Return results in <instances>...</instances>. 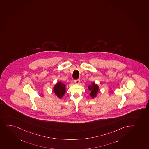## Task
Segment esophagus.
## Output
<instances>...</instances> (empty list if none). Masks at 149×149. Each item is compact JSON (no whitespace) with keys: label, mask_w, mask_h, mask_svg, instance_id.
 I'll use <instances>...</instances> for the list:
<instances>
[{"label":"esophagus","mask_w":149,"mask_h":149,"mask_svg":"<svg viewBox=\"0 0 149 149\" xmlns=\"http://www.w3.org/2000/svg\"><path fill=\"white\" fill-rule=\"evenodd\" d=\"M74 83L76 84H79V83H80V80L79 79H78V80H76L74 81Z\"/></svg>","instance_id":"1"}]
</instances>
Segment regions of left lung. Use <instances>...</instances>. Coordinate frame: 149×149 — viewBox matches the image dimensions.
<instances>
[{
	"label": "left lung",
	"instance_id": "1",
	"mask_svg": "<svg viewBox=\"0 0 149 149\" xmlns=\"http://www.w3.org/2000/svg\"><path fill=\"white\" fill-rule=\"evenodd\" d=\"M89 91H90V96L92 99H94L97 97V94L99 93V87L97 84H95V82H92L90 85L88 86Z\"/></svg>",
	"mask_w": 149,
	"mask_h": 149
}]
</instances>
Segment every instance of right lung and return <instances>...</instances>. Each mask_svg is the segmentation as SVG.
Returning a JSON list of instances; mask_svg holds the SVG:
<instances>
[{"label": "right lung", "mask_w": 149, "mask_h": 149, "mask_svg": "<svg viewBox=\"0 0 149 149\" xmlns=\"http://www.w3.org/2000/svg\"><path fill=\"white\" fill-rule=\"evenodd\" d=\"M66 85L61 81L57 82L53 88V92L57 97L60 99H62L63 97L66 92Z\"/></svg>", "instance_id": "add662e5"}]
</instances>
